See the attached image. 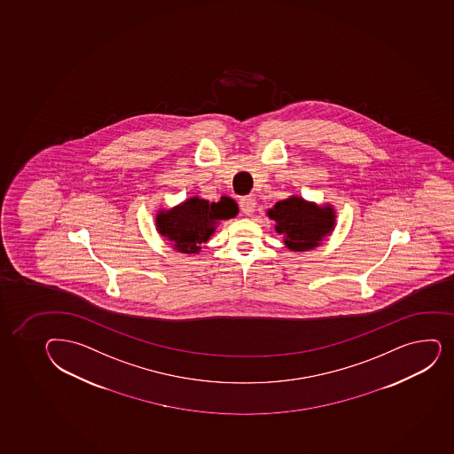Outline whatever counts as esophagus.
Masks as SVG:
<instances>
[{
  "instance_id": "esophagus-1",
  "label": "esophagus",
  "mask_w": 454,
  "mask_h": 454,
  "mask_svg": "<svg viewBox=\"0 0 454 454\" xmlns=\"http://www.w3.org/2000/svg\"><path fill=\"white\" fill-rule=\"evenodd\" d=\"M239 208L243 211L244 215H253V211L256 208V200L253 195H248V197H243L239 200Z\"/></svg>"
}]
</instances>
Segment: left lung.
<instances>
[{
    "label": "left lung",
    "mask_w": 454,
    "mask_h": 454,
    "mask_svg": "<svg viewBox=\"0 0 454 454\" xmlns=\"http://www.w3.org/2000/svg\"><path fill=\"white\" fill-rule=\"evenodd\" d=\"M268 215L276 220V231L285 237L290 250L304 252L317 247L325 235L333 228V210L331 207H317L294 197L277 202Z\"/></svg>",
    "instance_id": "1"
}]
</instances>
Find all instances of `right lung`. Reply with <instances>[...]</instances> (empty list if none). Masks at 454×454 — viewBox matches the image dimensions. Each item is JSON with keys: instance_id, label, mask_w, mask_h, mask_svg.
Listing matches in <instances>:
<instances>
[{"instance_id": "right-lung-1", "label": "right lung", "mask_w": 454, "mask_h": 454, "mask_svg": "<svg viewBox=\"0 0 454 454\" xmlns=\"http://www.w3.org/2000/svg\"><path fill=\"white\" fill-rule=\"evenodd\" d=\"M237 213L239 207L231 198L222 197L220 201L208 202L195 197L173 210L162 211L156 217V224L160 234L168 239L176 250L197 253L215 232V223L235 217Z\"/></svg>"}]
</instances>
